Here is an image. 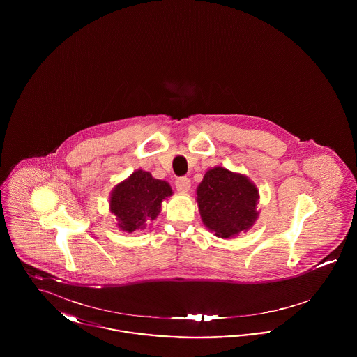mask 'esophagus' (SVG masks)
<instances>
[{
	"mask_svg": "<svg viewBox=\"0 0 357 357\" xmlns=\"http://www.w3.org/2000/svg\"><path fill=\"white\" fill-rule=\"evenodd\" d=\"M190 186H191V182H190V179L187 176H181V178H178L175 181V187L181 192H187L190 190Z\"/></svg>",
	"mask_w": 357,
	"mask_h": 357,
	"instance_id": "obj_1",
	"label": "esophagus"
}]
</instances>
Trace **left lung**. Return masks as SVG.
<instances>
[{
	"label": "left lung",
	"mask_w": 357,
	"mask_h": 357,
	"mask_svg": "<svg viewBox=\"0 0 357 357\" xmlns=\"http://www.w3.org/2000/svg\"><path fill=\"white\" fill-rule=\"evenodd\" d=\"M197 195L202 221L218 237H234L257 220L258 190L241 174L211 169L204 174Z\"/></svg>",
	"instance_id": "obj_1"
}]
</instances>
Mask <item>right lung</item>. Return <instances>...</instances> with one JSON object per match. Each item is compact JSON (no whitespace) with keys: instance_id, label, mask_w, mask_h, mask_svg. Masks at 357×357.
Returning <instances> with one entry per match:
<instances>
[{"instance_id":"obj_1","label":"right lung","mask_w":357,"mask_h":357,"mask_svg":"<svg viewBox=\"0 0 357 357\" xmlns=\"http://www.w3.org/2000/svg\"><path fill=\"white\" fill-rule=\"evenodd\" d=\"M171 194L167 182L153 179L147 171L137 170L115 187L109 207L119 220L120 229L132 233L158 217L163 199Z\"/></svg>"}]
</instances>
